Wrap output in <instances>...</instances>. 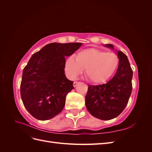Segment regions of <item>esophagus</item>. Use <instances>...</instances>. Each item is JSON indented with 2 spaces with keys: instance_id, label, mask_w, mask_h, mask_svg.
<instances>
[{
  "instance_id": "34e87169",
  "label": "esophagus",
  "mask_w": 152,
  "mask_h": 152,
  "mask_svg": "<svg viewBox=\"0 0 152 152\" xmlns=\"http://www.w3.org/2000/svg\"><path fill=\"white\" fill-rule=\"evenodd\" d=\"M79 84H80L79 82H74L73 84V87H76Z\"/></svg>"
}]
</instances>
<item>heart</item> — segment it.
Masks as SVG:
<instances>
[{"label": "heart", "mask_w": 152, "mask_h": 152, "mask_svg": "<svg viewBox=\"0 0 152 152\" xmlns=\"http://www.w3.org/2000/svg\"><path fill=\"white\" fill-rule=\"evenodd\" d=\"M119 58L114 53H107L94 48L81 50L75 59L71 56L65 63V72L72 79H75L85 68L87 80L94 84L108 80L118 66Z\"/></svg>", "instance_id": "obj_1"}]
</instances>
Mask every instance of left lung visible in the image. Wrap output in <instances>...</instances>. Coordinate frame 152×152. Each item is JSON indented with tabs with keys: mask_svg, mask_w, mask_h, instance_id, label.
Here are the masks:
<instances>
[{
	"mask_svg": "<svg viewBox=\"0 0 152 152\" xmlns=\"http://www.w3.org/2000/svg\"><path fill=\"white\" fill-rule=\"evenodd\" d=\"M104 46L114 49L112 44ZM119 64L115 75L107 84L89 85L86 106L93 117L103 121L111 120L120 115L127 104L132 92V70L126 55L116 51Z\"/></svg>",
	"mask_w": 152,
	"mask_h": 152,
	"instance_id": "1",
	"label": "left lung"
}]
</instances>
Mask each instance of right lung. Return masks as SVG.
<instances>
[{
  "label": "right lung",
  "mask_w": 152,
  "mask_h": 152,
  "mask_svg": "<svg viewBox=\"0 0 152 152\" xmlns=\"http://www.w3.org/2000/svg\"><path fill=\"white\" fill-rule=\"evenodd\" d=\"M82 43H50L32 55L23 71L20 86L22 102L32 116L46 121L60 113L66 96L74 89L65 74V56Z\"/></svg>",
  "instance_id": "1"
}]
</instances>
